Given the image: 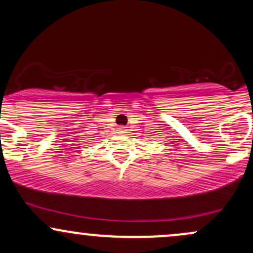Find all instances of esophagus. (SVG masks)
Instances as JSON below:
<instances>
[{
	"label": "esophagus",
	"instance_id": "1",
	"mask_svg": "<svg viewBox=\"0 0 253 253\" xmlns=\"http://www.w3.org/2000/svg\"><path fill=\"white\" fill-rule=\"evenodd\" d=\"M125 127H123V126H120V127H118V133L119 134H123V133H125Z\"/></svg>",
	"mask_w": 253,
	"mask_h": 253
}]
</instances>
